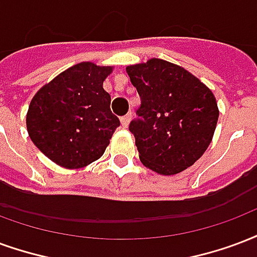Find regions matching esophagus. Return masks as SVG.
Segmentation results:
<instances>
[{"label":"esophagus","instance_id":"esophagus-1","mask_svg":"<svg viewBox=\"0 0 257 257\" xmlns=\"http://www.w3.org/2000/svg\"><path fill=\"white\" fill-rule=\"evenodd\" d=\"M131 114H126V115H123L122 118H121V125H122L123 128H128L129 122H131Z\"/></svg>","mask_w":257,"mask_h":257}]
</instances>
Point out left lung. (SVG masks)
<instances>
[{
	"label": "left lung",
	"instance_id": "1",
	"mask_svg": "<svg viewBox=\"0 0 257 257\" xmlns=\"http://www.w3.org/2000/svg\"><path fill=\"white\" fill-rule=\"evenodd\" d=\"M142 104L129 123L144 166L163 176L181 173L210 146L219 110L212 91L169 61L126 66Z\"/></svg>",
	"mask_w": 257,
	"mask_h": 257
}]
</instances>
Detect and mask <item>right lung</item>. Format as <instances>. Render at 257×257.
<instances>
[{
    "mask_svg": "<svg viewBox=\"0 0 257 257\" xmlns=\"http://www.w3.org/2000/svg\"><path fill=\"white\" fill-rule=\"evenodd\" d=\"M113 66L80 62L38 91L28 106L32 143L58 166L80 169L103 155L119 119L103 81Z\"/></svg>",
    "mask_w": 257,
    "mask_h": 257,
    "instance_id": "right-lung-1",
    "label": "right lung"
}]
</instances>
